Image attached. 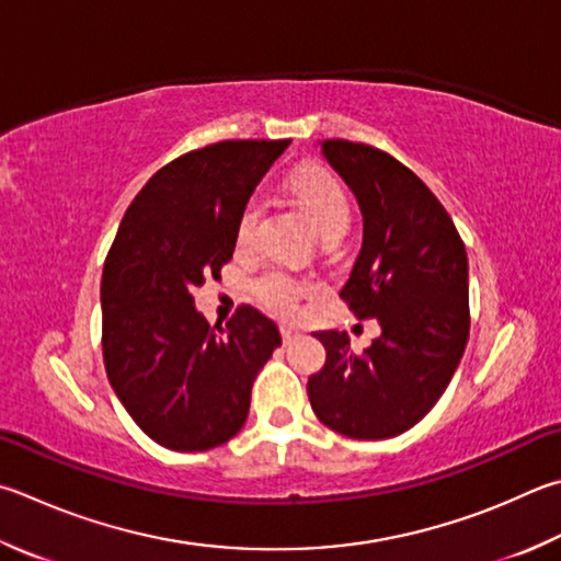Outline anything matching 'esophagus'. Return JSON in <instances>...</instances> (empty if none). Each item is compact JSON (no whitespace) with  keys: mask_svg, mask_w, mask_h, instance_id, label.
<instances>
[{"mask_svg":"<svg viewBox=\"0 0 561 561\" xmlns=\"http://www.w3.org/2000/svg\"><path fill=\"white\" fill-rule=\"evenodd\" d=\"M279 333H282V341H284V343H291V341L299 335V331L294 329V325H289V323H282V325H279Z\"/></svg>","mask_w":561,"mask_h":561,"instance_id":"obj_1","label":"esophagus"}]
</instances>
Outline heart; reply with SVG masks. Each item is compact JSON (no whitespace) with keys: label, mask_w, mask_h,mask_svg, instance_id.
Returning a JSON list of instances; mask_svg holds the SVG:
<instances>
[{"label":"heart","mask_w":561,"mask_h":561,"mask_svg":"<svg viewBox=\"0 0 561 561\" xmlns=\"http://www.w3.org/2000/svg\"><path fill=\"white\" fill-rule=\"evenodd\" d=\"M291 191L297 193L301 206L307 208L313 220L319 222L323 236L331 232H345L351 226V198L343 183L325 169H304L291 179ZM262 206L257 198H250L242 206L236 226V245L238 250H252L257 245ZM313 284L291 272L287 267L264 270L252 282V294L257 297L264 309L277 316H294L299 309V301L307 297Z\"/></svg>","instance_id":"b5f03b06"}]
</instances>
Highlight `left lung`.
I'll list each match as a JSON object with an SVG mask.
<instances>
[{
    "label": "left lung",
    "mask_w": 561,
    "mask_h": 561,
    "mask_svg": "<svg viewBox=\"0 0 561 561\" xmlns=\"http://www.w3.org/2000/svg\"><path fill=\"white\" fill-rule=\"evenodd\" d=\"M321 151L358 198L363 248L341 289L355 319H378L363 353L323 331L325 363L311 375V410L351 439H390L422 420L461 360L468 313L463 240L439 198L382 149L325 139Z\"/></svg>",
    "instance_id": "left-lung-1"
}]
</instances>
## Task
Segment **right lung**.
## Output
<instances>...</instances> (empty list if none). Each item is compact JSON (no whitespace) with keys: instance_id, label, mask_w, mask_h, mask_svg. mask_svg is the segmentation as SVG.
<instances>
[{"instance_id":"add662e5","label":"right lung","mask_w":561,"mask_h":561,"mask_svg":"<svg viewBox=\"0 0 561 561\" xmlns=\"http://www.w3.org/2000/svg\"><path fill=\"white\" fill-rule=\"evenodd\" d=\"M289 139H228L161 167L131 201L107 252L103 360L112 390L149 439L208 451L250 412L252 382L282 343L242 304L226 329L193 307L236 252L238 216Z\"/></svg>"}]
</instances>
